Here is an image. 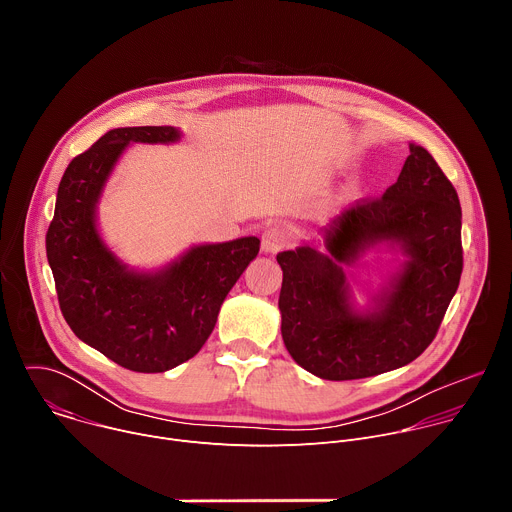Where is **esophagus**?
Here are the masks:
<instances>
[{"label": "esophagus", "instance_id": "1", "mask_svg": "<svg viewBox=\"0 0 512 512\" xmlns=\"http://www.w3.org/2000/svg\"><path fill=\"white\" fill-rule=\"evenodd\" d=\"M287 245V235L283 229H267L261 237V249L269 255H275L279 253L283 247Z\"/></svg>", "mask_w": 512, "mask_h": 512}]
</instances>
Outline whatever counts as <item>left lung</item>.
Listing matches in <instances>:
<instances>
[{
	"mask_svg": "<svg viewBox=\"0 0 512 512\" xmlns=\"http://www.w3.org/2000/svg\"><path fill=\"white\" fill-rule=\"evenodd\" d=\"M403 170L379 198H362L324 231L328 253L283 251L279 310L287 352L326 381L375 377L415 360L456 294L462 257L458 192L427 150L411 143ZM399 242L410 261L378 301L356 315L341 267L369 244Z\"/></svg>",
	"mask_w": 512,
	"mask_h": 512,
	"instance_id": "obj_1",
	"label": "left lung"
}]
</instances>
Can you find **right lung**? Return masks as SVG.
<instances>
[{"instance_id": "right-lung-1", "label": "right lung", "mask_w": 512, "mask_h": 512, "mask_svg": "<svg viewBox=\"0 0 512 512\" xmlns=\"http://www.w3.org/2000/svg\"><path fill=\"white\" fill-rule=\"evenodd\" d=\"M178 137L170 125L107 131L68 164L46 233L66 324L135 373H164L192 358L214 330L231 287L259 253V239L243 237L194 247L158 273H135L103 245L95 206L127 143H170Z\"/></svg>"}]
</instances>
